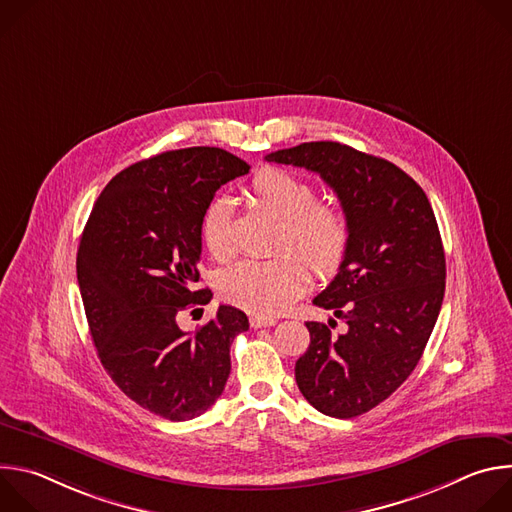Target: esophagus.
Listing matches in <instances>:
<instances>
[{
	"label": "esophagus",
	"mask_w": 512,
	"mask_h": 512,
	"mask_svg": "<svg viewBox=\"0 0 512 512\" xmlns=\"http://www.w3.org/2000/svg\"><path fill=\"white\" fill-rule=\"evenodd\" d=\"M275 318L271 316H251V328H267V326H275Z\"/></svg>",
	"instance_id": "obj_1"
}]
</instances>
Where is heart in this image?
Instances as JSON below:
<instances>
[{
  "label": "heart",
  "instance_id": "b5f03b06",
  "mask_svg": "<svg viewBox=\"0 0 512 512\" xmlns=\"http://www.w3.org/2000/svg\"><path fill=\"white\" fill-rule=\"evenodd\" d=\"M251 198L257 206L279 218L273 247L281 253L269 259H249L231 267L223 277L225 296L255 312H281L310 279L308 265L318 275H332L344 261L352 227L348 212L328 200H316V188L281 168H261L251 184ZM200 237L216 261L233 255L229 237V202L214 198L200 225Z\"/></svg>",
  "mask_w": 512,
  "mask_h": 512
}]
</instances>
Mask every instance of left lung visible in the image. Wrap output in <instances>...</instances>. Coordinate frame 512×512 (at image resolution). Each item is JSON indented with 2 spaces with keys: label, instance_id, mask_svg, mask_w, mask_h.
<instances>
[{
  "label": "left lung",
  "instance_id": "8db88e82",
  "mask_svg": "<svg viewBox=\"0 0 512 512\" xmlns=\"http://www.w3.org/2000/svg\"><path fill=\"white\" fill-rule=\"evenodd\" d=\"M267 162L306 168L336 192L352 239L314 304L346 324L306 322L296 362L302 395L320 413L350 419L393 395L425 350L446 291V255L421 186L395 164L338 141L277 150Z\"/></svg>",
  "mask_w": 512,
  "mask_h": 512
}]
</instances>
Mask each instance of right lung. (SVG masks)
I'll return each mask as SVG.
<instances>
[{
    "label": "right lung",
    "instance_id": "obj_1",
    "mask_svg": "<svg viewBox=\"0 0 512 512\" xmlns=\"http://www.w3.org/2000/svg\"><path fill=\"white\" fill-rule=\"evenodd\" d=\"M249 164L218 148H186L119 172L97 198L77 253V279L101 364L137 405L170 421L223 395L245 312L218 306L196 332L178 314L210 302L200 279V225L214 192Z\"/></svg>",
    "mask_w": 512,
    "mask_h": 512
}]
</instances>
